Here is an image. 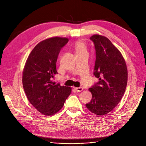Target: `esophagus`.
Instances as JSON below:
<instances>
[{
	"mask_svg": "<svg viewBox=\"0 0 146 146\" xmlns=\"http://www.w3.org/2000/svg\"><path fill=\"white\" fill-rule=\"evenodd\" d=\"M75 89L76 90L77 92H81V91H82V90H83V88H82V87H76Z\"/></svg>",
	"mask_w": 146,
	"mask_h": 146,
	"instance_id": "34e87169",
	"label": "esophagus"
}]
</instances>
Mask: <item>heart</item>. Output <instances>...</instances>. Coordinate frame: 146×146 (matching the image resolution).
Returning a JSON list of instances; mask_svg holds the SVG:
<instances>
[{
    "mask_svg": "<svg viewBox=\"0 0 146 146\" xmlns=\"http://www.w3.org/2000/svg\"><path fill=\"white\" fill-rule=\"evenodd\" d=\"M75 49H76V54L83 53V52H87L86 45L84 44V43L82 42V41H77V42L76 44V46H75Z\"/></svg>",
    "mask_w": 146,
    "mask_h": 146,
    "instance_id": "obj_1",
    "label": "heart"
}]
</instances>
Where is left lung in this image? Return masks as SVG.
I'll return each mask as SVG.
<instances>
[{
	"instance_id": "8db88e82",
	"label": "left lung",
	"mask_w": 146,
	"mask_h": 146,
	"mask_svg": "<svg viewBox=\"0 0 146 146\" xmlns=\"http://www.w3.org/2000/svg\"><path fill=\"white\" fill-rule=\"evenodd\" d=\"M90 39L96 54L94 75L99 81L89 89L92 98L86 106L94 114L103 115L121 101L127 86V69L121 52L109 38L95 34Z\"/></svg>"
}]
</instances>
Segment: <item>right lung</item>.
<instances>
[{
	"label": "right lung",
	"instance_id": "add662e5",
	"mask_svg": "<svg viewBox=\"0 0 146 146\" xmlns=\"http://www.w3.org/2000/svg\"><path fill=\"white\" fill-rule=\"evenodd\" d=\"M69 39L54 37L41 41L32 50L22 74V84L29 101L45 115L56 114L70 94V87L52 82L57 74L56 62L60 51Z\"/></svg>",
	"mask_w": 146,
	"mask_h": 146
}]
</instances>
